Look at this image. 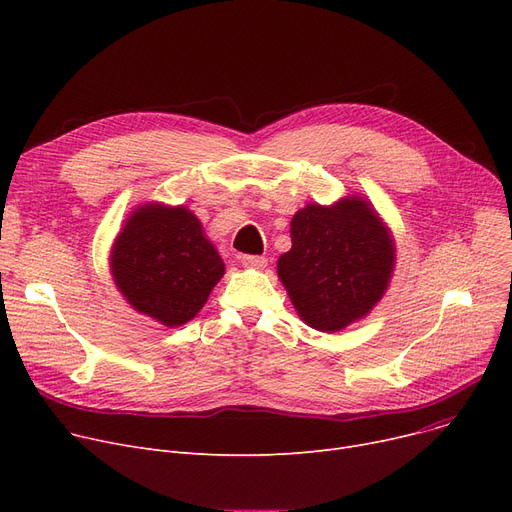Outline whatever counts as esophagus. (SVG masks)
<instances>
[{"label":"esophagus","instance_id":"obj_1","mask_svg":"<svg viewBox=\"0 0 512 512\" xmlns=\"http://www.w3.org/2000/svg\"><path fill=\"white\" fill-rule=\"evenodd\" d=\"M240 263L245 267H253V270H263L267 265V259L263 255H242Z\"/></svg>","mask_w":512,"mask_h":512}]
</instances>
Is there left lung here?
Listing matches in <instances>:
<instances>
[{
  "instance_id": "left-lung-1",
  "label": "left lung",
  "mask_w": 512,
  "mask_h": 512,
  "mask_svg": "<svg viewBox=\"0 0 512 512\" xmlns=\"http://www.w3.org/2000/svg\"><path fill=\"white\" fill-rule=\"evenodd\" d=\"M278 278L309 328L340 332L380 303L394 272V238L373 205L346 197L309 203L290 222Z\"/></svg>"
}]
</instances>
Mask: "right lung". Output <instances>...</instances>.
Returning <instances> with one entry per match:
<instances>
[{
    "mask_svg": "<svg viewBox=\"0 0 512 512\" xmlns=\"http://www.w3.org/2000/svg\"><path fill=\"white\" fill-rule=\"evenodd\" d=\"M110 270L128 305L178 328L201 311L226 265L193 211L145 203L116 236Z\"/></svg>",
    "mask_w": 512,
    "mask_h": 512,
    "instance_id": "add662e5",
    "label": "right lung"
}]
</instances>
